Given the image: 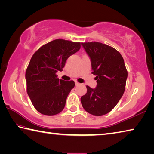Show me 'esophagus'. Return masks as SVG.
I'll return each instance as SVG.
<instances>
[{"mask_svg": "<svg viewBox=\"0 0 154 154\" xmlns=\"http://www.w3.org/2000/svg\"><path fill=\"white\" fill-rule=\"evenodd\" d=\"M75 85H76V86H78V85H80V83L78 82H77L76 80H75Z\"/></svg>", "mask_w": 154, "mask_h": 154, "instance_id": "esophagus-1", "label": "esophagus"}]
</instances>
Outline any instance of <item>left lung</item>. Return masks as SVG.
<instances>
[{
	"label": "left lung",
	"mask_w": 154,
	"mask_h": 154,
	"mask_svg": "<svg viewBox=\"0 0 154 154\" xmlns=\"http://www.w3.org/2000/svg\"><path fill=\"white\" fill-rule=\"evenodd\" d=\"M82 45L91 58L97 86L94 89L86 86L81 103L90 114L106 115L117 105L125 90L127 70L124 60L117 50L102 43L86 42Z\"/></svg>",
	"instance_id": "8db88e82"
}]
</instances>
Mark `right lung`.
<instances>
[{
	"label": "right lung",
	"mask_w": 154,
	"mask_h": 154,
	"mask_svg": "<svg viewBox=\"0 0 154 154\" xmlns=\"http://www.w3.org/2000/svg\"><path fill=\"white\" fill-rule=\"evenodd\" d=\"M80 42L62 39L42 45L32 56L26 69L27 92L37 111L55 115L64 109L66 98L75 83L57 78L68 57L80 49Z\"/></svg>",
	"instance_id": "1"
}]
</instances>
